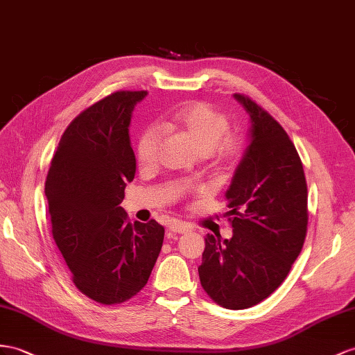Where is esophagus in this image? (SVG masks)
I'll use <instances>...</instances> for the list:
<instances>
[{
  "mask_svg": "<svg viewBox=\"0 0 355 355\" xmlns=\"http://www.w3.org/2000/svg\"><path fill=\"white\" fill-rule=\"evenodd\" d=\"M169 231L175 232V234H184V232L190 231V225H187L184 222H180V220H172L169 223Z\"/></svg>",
  "mask_w": 355,
  "mask_h": 355,
  "instance_id": "esophagus-1",
  "label": "esophagus"
}]
</instances>
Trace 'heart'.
<instances>
[{
  "mask_svg": "<svg viewBox=\"0 0 355 355\" xmlns=\"http://www.w3.org/2000/svg\"><path fill=\"white\" fill-rule=\"evenodd\" d=\"M165 127L184 136L199 154L211 160L214 168L226 166L240 153V139L230 133L228 116L204 102L181 106L171 115ZM160 144V135L153 127L139 136L136 157L142 169L157 165Z\"/></svg>",
  "mask_w": 355,
  "mask_h": 355,
  "instance_id": "obj_1",
  "label": "heart"
}]
</instances>
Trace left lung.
Returning a JSON list of instances; mask_svg holds the SVG:
<instances>
[{
	"label": "left lung",
	"instance_id": "left-lung-1",
	"mask_svg": "<svg viewBox=\"0 0 355 355\" xmlns=\"http://www.w3.org/2000/svg\"><path fill=\"white\" fill-rule=\"evenodd\" d=\"M234 97L252 120L250 145L226 192L234 234H207L198 272L214 303L240 311L286 279L303 249L309 211L303 163L288 133L255 100Z\"/></svg>",
	"mask_w": 355,
	"mask_h": 355
}]
</instances>
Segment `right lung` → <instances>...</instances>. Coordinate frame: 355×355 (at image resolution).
Segmentation results:
<instances>
[{"label": "right lung", "mask_w": 355, "mask_h": 355, "mask_svg": "<svg viewBox=\"0 0 355 355\" xmlns=\"http://www.w3.org/2000/svg\"><path fill=\"white\" fill-rule=\"evenodd\" d=\"M147 91H115L62 133L48 171L52 237L76 288L100 304H120L147 285L165 228L127 219L120 207L135 178L129 124Z\"/></svg>", "instance_id": "1"}]
</instances>
